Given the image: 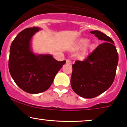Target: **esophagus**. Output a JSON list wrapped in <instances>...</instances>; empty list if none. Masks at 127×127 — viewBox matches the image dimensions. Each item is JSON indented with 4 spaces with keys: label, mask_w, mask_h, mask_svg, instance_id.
<instances>
[{
    "label": "esophagus",
    "mask_w": 127,
    "mask_h": 127,
    "mask_svg": "<svg viewBox=\"0 0 127 127\" xmlns=\"http://www.w3.org/2000/svg\"><path fill=\"white\" fill-rule=\"evenodd\" d=\"M66 64H71V61L70 59H67L66 60Z\"/></svg>",
    "instance_id": "1"
}]
</instances>
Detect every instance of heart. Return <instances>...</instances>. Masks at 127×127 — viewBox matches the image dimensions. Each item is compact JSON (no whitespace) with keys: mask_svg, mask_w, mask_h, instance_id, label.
<instances>
[{"mask_svg":"<svg viewBox=\"0 0 127 127\" xmlns=\"http://www.w3.org/2000/svg\"><path fill=\"white\" fill-rule=\"evenodd\" d=\"M88 43V40H83L81 42V44L82 45H84V46L87 45Z\"/></svg>","mask_w":127,"mask_h":127,"instance_id":"1","label":"heart"}]
</instances>
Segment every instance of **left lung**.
Here are the masks:
<instances>
[{"instance_id": "obj_1", "label": "left lung", "mask_w": 127, "mask_h": 127, "mask_svg": "<svg viewBox=\"0 0 127 127\" xmlns=\"http://www.w3.org/2000/svg\"><path fill=\"white\" fill-rule=\"evenodd\" d=\"M103 43L90 53L84 61L72 65L71 85L79 96L95 97L107 90L114 81L119 56L114 43L110 37L99 31H91Z\"/></svg>"}]
</instances>
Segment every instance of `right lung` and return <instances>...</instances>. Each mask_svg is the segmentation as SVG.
Wrapping results in <instances>:
<instances>
[{
    "label": "right lung",
    "instance_id": "1",
    "mask_svg": "<svg viewBox=\"0 0 127 127\" xmlns=\"http://www.w3.org/2000/svg\"><path fill=\"white\" fill-rule=\"evenodd\" d=\"M40 30L28 28L20 32L11 45L8 67L12 78L22 90L37 94L47 90L66 61H58L50 54L36 55L31 49V39Z\"/></svg>",
    "mask_w": 127,
    "mask_h": 127
}]
</instances>
